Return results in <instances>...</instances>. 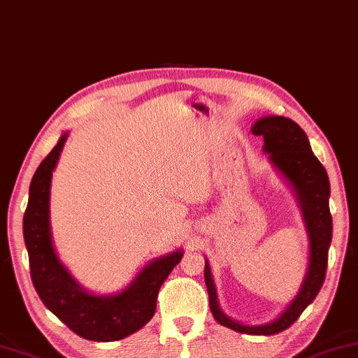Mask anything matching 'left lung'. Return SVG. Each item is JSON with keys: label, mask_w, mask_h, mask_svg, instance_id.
<instances>
[{"label": "left lung", "mask_w": 358, "mask_h": 358, "mask_svg": "<svg viewBox=\"0 0 358 358\" xmlns=\"http://www.w3.org/2000/svg\"><path fill=\"white\" fill-rule=\"evenodd\" d=\"M252 134L264 137V152L271 165L292 185L301 208L309 237V266L301 288L288 308L275 321L260 326L237 322L219 308L211 266L204 264V282L209 294V309L216 321L236 332L252 336H273L288 329L317 296L327 270V254L332 239V216L329 211L327 171L313 154L308 136L296 122L283 116H265L252 126Z\"/></svg>", "instance_id": "8db88e82"}]
</instances>
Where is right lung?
<instances>
[{
	"label": "right lung",
	"instance_id": "1",
	"mask_svg": "<svg viewBox=\"0 0 358 358\" xmlns=\"http://www.w3.org/2000/svg\"><path fill=\"white\" fill-rule=\"evenodd\" d=\"M66 137L65 132L41 162L29 187L22 232L29 254L31 278L45 308L75 334L96 342L119 341L134 334L154 316L162 283L180 264L183 250L152 260L121 293L98 296L80 287L55 254L49 221L52 171Z\"/></svg>",
	"mask_w": 358,
	"mask_h": 358
}]
</instances>
